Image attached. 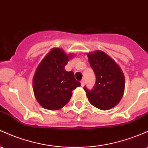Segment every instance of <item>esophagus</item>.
<instances>
[{"mask_svg":"<svg viewBox=\"0 0 148 148\" xmlns=\"http://www.w3.org/2000/svg\"><path fill=\"white\" fill-rule=\"evenodd\" d=\"M81 84H82V86H84V84H85V82H84V79H82V80L81 81Z\"/></svg>","mask_w":148,"mask_h":148,"instance_id":"esophagus-1","label":"esophagus"}]
</instances>
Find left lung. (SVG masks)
<instances>
[{
    "instance_id": "8db88e82",
    "label": "left lung",
    "mask_w": 148,
    "mask_h": 148,
    "mask_svg": "<svg viewBox=\"0 0 148 148\" xmlns=\"http://www.w3.org/2000/svg\"><path fill=\"white\" fill-rule=\"evenodd\" d=\"M96 82L91 90L84 86L89 102L95 108L108 110L116 106L124 95V76L118 64L103 51L88 54Z\"/></svg>"
}]
</instances>
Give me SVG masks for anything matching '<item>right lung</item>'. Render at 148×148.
Listing matches in <instances>:
<instances>
[{
    "instance_id": "obj_1",
    "label": "right lung",
    "mask_w": 148,
    "mask_h": 148,
    "mask_svg": "<svg viewBox=\"0 0 148 148\" xmlns=\"http://www.w3.org/2000/svg\"><path fill=\"white\" fill-rule=\"evenodd\" d=\"M71 57L62 49L54 48L37 67L33 89L37 101L43 108L50 110L62 108L70 100L72 90L81 86L74 78V72L64 69Z\"/></svg>"
}]
</instances>
